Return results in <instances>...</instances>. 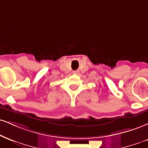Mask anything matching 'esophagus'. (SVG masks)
Listing matches in <instances>:
<instances>
[{"mask_svg": "<svg viewBox=\"0 0 148 148\" xmlns=\"http://www.w3.org/2000/svg\"><path fill=\"white\" fill-rule=\"evenodd\" d=\"M79 73V71H78V70L73 71V74H78Z\"/></svg>", "mask_w": 148, "mask_h": 148, "instance_id": "34e87169", "label": "esophagus"}]
</instances>
